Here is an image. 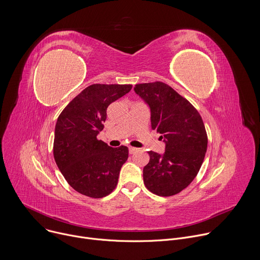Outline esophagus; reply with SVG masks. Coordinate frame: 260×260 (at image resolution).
Listing matches in <instances>:
<instances>
[{
  "label": "esophagus",
  "mask_w": 260,
  "mask_h": 260,
  "mask_svg": "<svg viewBox=\"0 0 260 260\" xmlns=\"http://www.w3.org/2000/svg\"><path fill=\"white\" fill-rule=\"evenodd\" d=\"M138 150H139L138 148H135V147H129V148H128V151H129V153H131V154L136 153Z\"/></svg>",
  "instance_id": "34e87169"
}]
</instances>
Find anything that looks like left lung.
Here are the masks:
<instances>
[{"instance_id":"obj_1","label":"left lung","mask_w":260,"mask_h":260,"mask_svg":"<svg viewBox=\"0 0 260 260\" xmlns=\"http://www.w3.org/2000/svg\"><path fill=\"white\" fill-rule=\"evenodd\" d=\"M135 91L151 112V127L161 134L166 151L150 156L143 169L146 188L159 197L181 192L197 177L204 161L208 137L198 110L168 84H136Z\"/></svg>"}]
</instances>
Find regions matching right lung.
Returning a JSON list of instances; mask_svg holds the SVG:
<instances>
[{"mask_svg":"<svg viewBox=\"0 0 260 260\" xmlns=\"http://www.w3.org/2000/svg\"><path fill=\"white\" fill-rule=\"evenodd\" d=\"M132 87L131 84H92L74 98L57 118L54 160L70 186L83 196L101 199L116 187L128 148H112L96 136L104 128L108 106Z\"/></svg>","mask_w":260,"mask_h":260,"instance_id":"obj_1","label":"right lung"}]
</instances>
